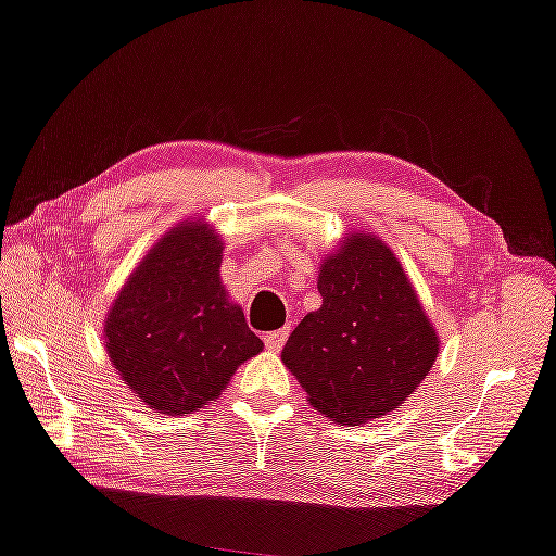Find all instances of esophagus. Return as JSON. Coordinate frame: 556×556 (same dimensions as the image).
I'll return each instance as SVG.
<instances>
[{
	"label": "esophagus",
	"mask_w": 556,
	"mask_h": 556,
	"mask_svg": "<svg viewBox=\"0 0 556 556\" xmlns=\"http://www.w3.org/2000/svg\"><path fill=\"white\" fill-rule=\"evenodd\" d=\"M286 338H288V330H276V332H268L263 340H266V348L270 352H280L286 344Z\"/></svg>",
	"instance_id": "obj_1"
}]
</instances>
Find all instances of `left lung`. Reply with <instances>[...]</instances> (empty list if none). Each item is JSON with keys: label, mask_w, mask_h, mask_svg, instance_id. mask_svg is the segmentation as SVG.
Here are the masks:
<instances>
[{"label": "left lung", "mask_w": 556, "mask_h": 556, "mask_svg": "<svg viewBox=\"0 0 556 556\" xmlns=\"http://www.w3.org/2000/svg\"><path fill=\"white\" fill-rule=\"evenodd\" d=\"M317 290L323 305L280 354L307 402L342 426L396 412L441 350L402 261L379 236L350 231L323 258Z\"/></svg>", "instance_id": "8db88e82"}]
</instances>
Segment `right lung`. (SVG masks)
Returning a JSON list of instances; mask_svg holds the SVG:
<instances>
[{
	"label": "right lung",
	"instance_id": "obj_1",
	"mask_svg": "<svg viewBox=\"0 0 556 556\" xmlns=\"http://www.w3.org/2000/svg\"><path fill=\"white\" fill-rule=\"evenodd\" d=\"M222 236L204 218L179 222L144 253L108 311V357L152 412L185 416L208 406L263 350L222 283Z\"/></svg>",
	"mask_w": 556,
	"mask_h": 556
}]
</instances>
